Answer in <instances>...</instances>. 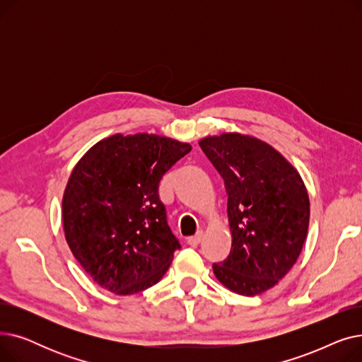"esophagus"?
<instances>
[{
	"label": "esophagus",
	"instance_id": "1",
	"mask_svg": "<svg viewBox=\"0 0 362 362\" xmlns=\"http://www.w3.org/2000/svg\"><path fill=\"white\" fill-rule=\"evenodd\" d=\"M202 236H204V232L202 230H198L194 236H191L187 239V243L191 245V246H197V245H199V242L202 240Z\"/></svg>",
	"mask_w": 362,
	"mask_h": 362
}]
</instances>
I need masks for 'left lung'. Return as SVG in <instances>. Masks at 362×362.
Returning <instances> with one entry per match:
<instances>
[{
	"label": "left lung",
	"mask_w": 362,
	"mask_h": 362,
	"mask_svg": "<svg viewBox=\"0 0 362 362\" xmlns=\"http://www.w3.org/2000/svg\"><path fill=\"white\" fill-rule=\"evenodd\" d=\"M224 180L232 250L214 262L230 291L255 296L272 289L296 262L310 223V199L295 167L259 139L223 133L199 142Z\"/></svg>",
	"instance_id": "obj_1"
}]
</instances>
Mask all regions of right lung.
Returning <instances> with one entry per match:
<instances>
[{
	"mask_svg": "<svg viewBox=\"0 0 362 362\" xmlns=\"http://www.w3.org/2000/svg\"><path fill=\"white\" fill-rule=\"evenodd\" d=\"M191 149L148 133L114 135L73 168L63 197L64 235L101 288L138 293L168 270L180 242L167 223L160 182Z\"/></svg>",
	"mask_w": 362,
	"mask_h": 362,
	"instance_id": "1",
	"label": "right lung"
}]
</instances>
